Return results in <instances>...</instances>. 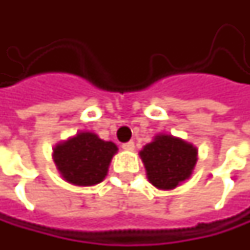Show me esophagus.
<instances>
[{
	"mask_svg": "<svg viewBox=\"0 0 250 250\" xmlns=\"http://www.w3.org/2000/svg\"><path fill=\"white\" fill-rule=\"evenodd\" d=\"M122 149L126 150V151H133L135 150V143L133 142H126L122 145Z\"/></svg>",
	"mask_w": 250,
	"mask_h": 250,
	"instance_id": "34e87169",
	"label": "esophagus"
}]
</instances>
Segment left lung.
<instances>
[{
  "mask_svg": "<svg viewBox=\"0 0 250 250\" xmlns=\"http://www.w3.org/2000/svg\"><path fill=\"white\" fill-rule=\"evenodd\" d=\"M147 178L159 189H174L190 177L196 164L193 145L171 135H159L139 153Z\"/></svg>",
  "mask_w": 250,
  "mask_h": 250,
  "instance_id": "1",
  "label": "left lung"
}]
</instances>
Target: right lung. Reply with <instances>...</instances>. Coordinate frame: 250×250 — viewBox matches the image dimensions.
<instances>
[{
  "instance_id": "1",
  "label": "right lung",
  "mask_w": 250,
  "mask_h": 250,
  "mask_svg": "<svg viewBox=\"0 0 250 250\" xmlns=\"http://www.w3.org/2000/svg\"><path fill=\"white\" fill-rule=\"evenodd\" d=\"M112 142H104L91 132H81L54 149V163L65 181L78 187L101 182L117 153Z\"/></svg>"
}]
</instances>
